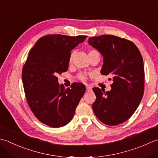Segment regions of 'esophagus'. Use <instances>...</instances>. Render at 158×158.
Returning a JSON list of instances; mask_svg holds the SVG:
<instances>
[{"label": "esophagus", "mask_w": 158, "mask_h": 158, "mask_svg": "<svg viewBox=\"0 0 158 158\" xmlns=\"http://www.w3.org/2000/svg\"><path fill=\"white\" fill-rule=\"evenodd\" d=\"M92 90V88L91 87H86V91L87 92H90Z\"/></svg>", "instance_id": "esophagus-1"}]
</instances>
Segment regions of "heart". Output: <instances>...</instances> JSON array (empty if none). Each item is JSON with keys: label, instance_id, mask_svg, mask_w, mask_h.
Returning <instances> with one entry per match:
<instances>
[{"label": "heart", "instance_id": "1", "mask_svg": "<svg viewBox=\"0 0 158 158\" xmlns=\"http://www.w3.org/2000/svg\"><path fill=\"white\" fill-rule=\"evenodd\" d=\"M91 54H98V52L96 50H94V49H91V50L89 51V55H91ZM74 55H75V51H72V52H71V53L70 55V57H69V62L70 63L72 62ZM79 78L82 79V80H85L86 79V77H85V75H81L79 76Z\"/></svg>", "mask_w": 158, "mask_h": 158}]
</instances>
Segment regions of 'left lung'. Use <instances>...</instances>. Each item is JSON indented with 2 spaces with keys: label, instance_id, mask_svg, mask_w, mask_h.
Here are the masks:
<instances>
[{
  "label": "left lung",
  "instance_id": "obj_1",
  "mask_svg": "<svg viewBox=\"0 0 158 158\" xmlns=\"http://www.w3.org/2000/svg\"><path fill=\"white\" fill-rule=\"evenodd\" d=\"M88 42L103 57L101 73L110 75L113 81L110 91L92 89L96 95L92 109L104 124H121L133 115L143 97V57L132 42L112 35L92 37Z\"/></svg>",
  "mask_w": 158,
  "mask_h": 158
}]
</instances>
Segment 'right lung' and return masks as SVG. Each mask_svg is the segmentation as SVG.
I'll return each mask as SVG.
<instances>
[{
  "label": "right lung",
  "instance_id": "obj_1",
  "mask_svg": "<svg viewBox=\"0 0 158 158\" xmlns=\"http://www.w3.org/2000/svg\"><path fill=\"white\" fill-rule=\"evenodd\" d=\"M86 35L60 34L40 38L28 55L22 79L27 103L40 122L54 128L67 125L85 92V85L74 83L65 88L57 75L67 71L71 51Z\"/></svg>",
  "mask_w": 158,
  "mask_h": 158
}]
</instances>
